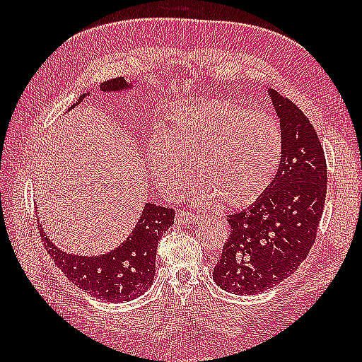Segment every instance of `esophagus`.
Here are the masks:
<instances>
[{
    "instance_id": "34e87169",
    "label": "esophagus",
    "mask_w": 362,
    "mask_h": 362,
    "mask_svg": "<svg viewBox=\"0 0 362 362\" xmlns=\"http://www.w3.org/2000/svg\"><path fill=\"white\" fill-rule=\"evenodd\" d=\"M199 219H201V216H197L194 213L179 211L175 214V222H179V224H194Z\"/></svg>"
}]
</instances>
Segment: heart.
Listing matches in <instances>:
<instances>
[{
  "mask_svg": "<svg viewBox=\"0 0 362 362\" xmlns=\"http://www.w3.org/2000/svg\"><path fill=\"white\" fill-rule=\"evenodd\" d=\"M165 136L148 144L153 179L177 196L191 173L199 180L196 202L244 209L263 196L281 158L279 122L266 112L247 110L227 99H206L177 107Z\"/></svg>",
  "mask_w": 362,
  "mask_h": 362,
  "instance_id": "obj_1",
  "label": "heart"
}]
</instances>
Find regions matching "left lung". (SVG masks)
Segmentation results:
<instances>
[{"instance_id":"left-lung-1","label":"left lung","mask_w":362,"mask_h":362,"mask_svg":"<svg viewBox=\"0 0 362 362\" xmlns=\"http://www.w3.org/2000/svg\"><path fill=\"white\" fill-rule=\"evenodd\" d=\"M280 118L283 151L271 187L247 210L228 214L230 236L213 269L227 292L255 296L303 263L317 236L327 196L324 148L306 115L269 88Z\"/></svg>"}]
</instances>
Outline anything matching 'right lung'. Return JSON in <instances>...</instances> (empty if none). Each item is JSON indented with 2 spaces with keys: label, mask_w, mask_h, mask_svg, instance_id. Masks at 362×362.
<instances>
[{
  "label": "right lung",
  "mask_w": 362,
  "mask_h": 362,
  "mask_svg": "<svg viewBox=\"0 0 362 362\" xmlns=\"http://www.w3.org/2000/svg\"><path fill=\"white\" fill-rule=\"evenodd\" d=\"M124 78L109 79L99 83L101 91L129 88ZM88 93H83L78 105ZM174 210L156 204H146L134 232L119 247L99 257H79L65 253L54 245L43 227L38 232L46 252L73 284L104 302H127L144 294L156 274V253L160 238L174 224Z\"/></svg>",
  "instance_id": "1"
}]
</instances>
